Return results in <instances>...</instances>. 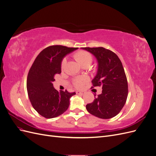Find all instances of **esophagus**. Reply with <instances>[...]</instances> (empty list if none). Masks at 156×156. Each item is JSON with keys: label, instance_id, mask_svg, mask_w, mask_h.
I'll return each mask as SVG.
<instances>
[{"label": "esophagus", "instance_id": "1", "mask_svg": "<svg viewBox=\"0 0 156 156\" xmlns=\"http://www.w3.org/2000/svg\"><path fill=\"white\" fill-rule=\"evenodd\" d=\"M76 93L77 94H80V95H83V94H84V93H85V92H84V91H77Z\"/></svg>", "mask_w": 156, "mask_h": 156}]
</instances>
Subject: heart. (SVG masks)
<instances>
[{
    "label": "heart",
    "mask_w": 156,
    "mask_h": 156,
    "mask_svg": "<svg viewBox=\"0 0 156 156\" xmlns=\"http://www.w3.org/2000/svg\"><path fill=\"white\" fill-rule=\"evenodd\" d=\"M74 57L76 59L77 62L81 64V66L85 63H90V64L92 61V55L88 51H79L77 52L74 55ZM66 62V59L64 58L62 61H61L60 64V68L61 69L63 70L65 68ZM87 81V78L85 77H77L73 79V85L77 88H81L84 84Z\"/></svg>",
    "instance_id": "1"
}]
</instances>
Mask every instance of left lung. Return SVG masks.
<instances>
[{"label":"left lung","mask_w":156,"mask_h":156,"mask_svg":"<svg viewBox=\"0 0 156 156\" xmlns=\"http://www.w3.org/2000/svg\"><path fill=\"white\" fill-rule=\"evenodd\" d=\"M81 48L95 56L98 62V73L92 81V88H102L101 94L86 105L87 110L100 119H111L120 112L128 94V84L123 66L119 56L111 50L102 47Z\"/></svg>","instance_id":"obj_1"}]
</instances>
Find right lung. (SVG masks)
<instances>
[{
    "instance_id": "1",
    "label": "right lung",
    "mask_w": 156,
    "mask_h": 156,
    "mask_svg": "<svg viewBox=\"0 0 156 156\" xmlns=\"http://www.w3.org/2000/svg\"><path fill=\"white\" fill-rule=\"evenodd\" d=\"M78 48L51 45L37 56L28 73L27 88L32 107L45 119L63 114L69 105V99L75 92L57 91L53 87L55 76L61 73V61Z\"/></svg>"
}]
</instances>
